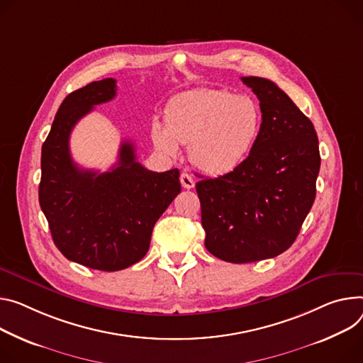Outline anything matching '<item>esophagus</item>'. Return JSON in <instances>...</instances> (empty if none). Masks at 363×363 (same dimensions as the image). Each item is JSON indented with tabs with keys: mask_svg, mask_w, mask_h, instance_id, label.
<instances>
[{
	"mask_svg": "<svg viewBox=\"0 0 363 363\" xmlns=\"http://www.w3.org/2000/svg\"><path fill=\"white\" fill-rule=\"evenodd\" d=\"M179 179H181V185H182L185 189H191V188L195 186V181L192 179V177H191L188 172H182L181 177H179Z\"/></svg>",
	"mask_w": 363,
	"mask_h": 363,
	"instance_id": "1",
	"label": "esophagus"
}]
</instances>
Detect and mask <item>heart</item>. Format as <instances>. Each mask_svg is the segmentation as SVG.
Segmentation results:
<instances>
[{"label": "heart", "instance_id": "heart-1", "mask_svg": "<svg viewBox=\"0 0 363 363\" xmlns=\"http://www.w3.org/2000/svg\"><path fill=\"white\" fill-rule=\"evenodd\" d=\"M262 127L253 98L225 89L201 88L174 96L164 108V125L153 121L150 138L167 156L188 145L191 162L210 175L238 169L252 152Z\"/></svg>", "mask_w": 363, "mask_h": 363}]
</instances>
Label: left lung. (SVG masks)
<instances>
[{"instance_id": "left-lung-1", "label": "left lung", "mask_w": 363, "mask_h": 363, "mask_svg": "<svg viewBox=\"0 0 363 363\" xmlns=\"http://www.w3.org/2000/svg\"><path fill=\"white\" fill-rule=\"evenodd\" d=\"M260 101L262 127L233 172L196 182L206 247L216 257L247 263L285 252L315 199L320 171L313 123L272 81L243 77Z\"/></svg>"}]
</instances>
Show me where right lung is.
Masks as SVG:
<instances>
[{
    "instance_id": "1",
    "label": "right lung",
    "mask_w": 363,
    "mask_h": 363,
    "mask_svg": "<svg viewBox=\"0 0 363 363\" xmlns=\"http://www.w3.org/2000/svg\"><path fill=\"white\" fill-rule=\"evenodd\" d=\"M116 79L95 81L60 104L42 146L39 203L60 253L81 265L114 272L139 262L149 250L155 223L181 192L179 171L152 172L123 142L108 172L81 169L72 160L69 136L94 106L116 96Z\"/></svg>"
}]
</instances>
